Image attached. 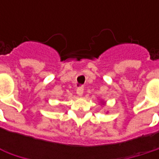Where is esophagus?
<instances>
[{"label": "esophagus", "mask_w": 159, "mask_h": 159, "mask_svg": "<svg viewBox=\"0 0 159 159\" xmlns=\"http://www.w3.org/2000/svg\"><path fill=\"white\" fill-rule=\"evenodd\" d=\"M76 93H77V95L81 97L82 95H83V93H84V86L83 85H81V86H78L77 87V89H76Z\"/></svg>", "instance_id": "obj_1"}]
</instances>
